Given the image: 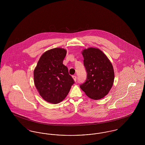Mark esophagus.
Returning a JSON list of instances; mask_svg holds the SVG:
<instances>
[{
  "instance_id": "esophagus-1",
  "label": "esophagus",
  "mask_w": 145,
  "mask_h": 145,
  "mask_svg": "<svg viewBox=\"0 0 145 145\" xmlns=\"http://www.w3.org/2000/svg\"><path fill=\"white\" fill-rule=\"evenodd\" d=\"M72 78H73V79H74V80L76 82V76H72Z\"/></svg>"
}]
</instances>
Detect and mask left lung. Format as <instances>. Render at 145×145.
I'll return each instance as SVG.
<instances>
[{
	"mask_svg": "<svg viewBox=\"0 0 145 145\" xmlns=\"http://www.w3.org/2000/svg\"><path fill=\"white\" fill-rule=\"evenodd\" d=\"M84 65L87 79L80 88L90 98L98 100L107 95L114 81L112 65L106 55L99 49H84Z\"/></svg>",
	"mask_w": 145,
	"mask_h": 145,
	"instance_id": "left-lung-1",
	"label": "left lung"
}]
</instances>
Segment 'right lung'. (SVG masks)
Segmentation results:
<instances>
[{"instance_id": "obj_1", "label": "right lung", "mask_w": 145, "mask_h": 145, "mask_svg": "<svg viewBox=\"0 0 145 145\" xmlns=\"http://www.w3.org/2000/svg\"><path fill=\"white\" fill-rule=\"evenodd\" d=\"M67 50L51 49L40 57L34 71L35 85L42 98L49 103L57 104L67 96L74 82L63 64Z\"/></svg>"}]
</instances>
